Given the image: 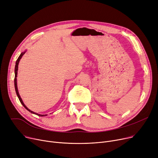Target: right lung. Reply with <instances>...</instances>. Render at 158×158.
Segmentation results:
<instances>
[{
    "label": "right lung",
    "instance_id": "obj_1",
    "mask_svg": "<svg viewBox=\"0 0 158 158\" xmlns=\"http://www.w3.org/2000/svg\"><path fill=\"white\" fill-rule=\"evenodd\" d=\"M24 53H25V52H23V53H20V55L19 57H18V59H17V61H16V64H15V79H14V83H15V88L16 94H17V96H18V98H19V99L20 102H21V104L24 106V108H25L26 109L28 110L29 112H31V113H32V114H36V115H39V116H46V115H47V114H45V115H41V114H38L37 113H35V112H33L31 111L30 110H29L28 108H27V107L26 106V105L23 103V101L22 99L20 98V95H19V94L18 89H17V71H18V65H19V60H20V59L22 58L23 56V55H24Z\"/></svg>",
    "mask_w": 158,
    "mask_h": 158
}]
</instances>
